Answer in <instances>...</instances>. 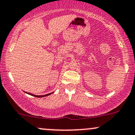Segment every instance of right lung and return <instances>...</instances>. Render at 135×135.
I'll use <instances>...</instances> for the list:
<instances>
[{"label": "right lung", "instance_id": "obj_1", "mask_svg": "<svg viewBox=\"0 0 135 135\" xmlns=\"http://www.w3.org/2000/svg\"><path fill=\"white\" fill-rule=\"evenodd\" d=\"M25 93H26V92H25ZM27 93V94H30V95H32V96H33V97H38V98H41V97H47V96L49 95V94H52V93H49V94H44V95H41V96H37V95H34V94H32V93Z\"/></svg>", "mask_w": 135, "mask_h": 135}]
</instances>
